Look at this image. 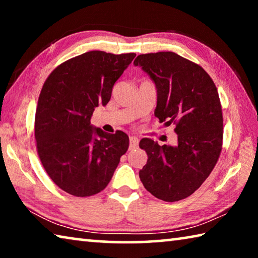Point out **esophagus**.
<instances>
[{"instance_id":"1","label":"esophagus","mask_w":258,"mask_h":258,"mask_svg":"<svg viewBox=\"0 0 258 258\" xmlns=\"http://www.w3.org/2000/svg\"><path fill=\"white\" fill-rule=\"evenodd\" d=\"M139 146V140L135 137H130V148L131 149H137Z\"/></svg>"}]
</instances>
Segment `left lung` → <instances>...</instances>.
Listing matches in <instances>:
<instances>
[{
	"label": "left lung",
	"mask_w": 258,
	"mask_h": 258,
	"mask_svg": "<svg viewBox=\"0 0 258 258\" xmlns=\"http://www.w3.org/2000/svg\"><path fill=\"white\" fill-rule=\"evenodd\" d=\"M155 82L160 123L175 125V146L142 139L148 155L140 180L156 198L173 203L189 197L209 176L221 155L223 115L211 76L174 52L140 54L134 60Z\"/></svg>",
	"instance_id": "obj_1"
}]
</instances>
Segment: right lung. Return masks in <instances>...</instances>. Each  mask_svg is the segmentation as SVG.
Here are the masks:
<instances>
[{
    "label": "right lung",
    "mask_w": 258,
    "mask_h": 258,
    "mask_svg": "<svg viewBox=\"0 0 258 258\" xmlns=\"http://www.w3.org/2000/svg\"><path fill=\"white\" fill-rule=\"evenodd\" d=\"M135 55L85 52L59 64L44 82L35 115L37 154L47 175L69 195L102 191L128 149L127 134L93 127L91 116L109 102Z\"/></svg>",
    "instance_id": "obj_1"
}]
</instances>
